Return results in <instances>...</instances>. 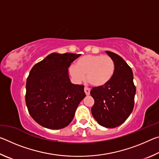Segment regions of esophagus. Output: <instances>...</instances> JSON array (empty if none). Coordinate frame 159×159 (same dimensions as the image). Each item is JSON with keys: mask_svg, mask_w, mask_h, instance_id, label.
<instances>
[{"mask_svg": "<svg viewBox=\"0 0 159 159\" xmlns=\"http://www.w3.org/2000/svg\"><path fill=\"white\" fill-rule=\"evenodd\" d=\"M84 91H85V93L86 95H90V88H88L87 87H85Z\"/></svg>", "mask_w": 159, "mask_h": 159, "instance_id": "esophagus-1", "label": "esophagus"}]
</instances>
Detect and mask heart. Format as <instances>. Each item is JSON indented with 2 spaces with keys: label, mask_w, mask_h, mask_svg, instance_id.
I'll use <instances>...</instances> for the list:
<instances>
[{
  "label": "heart",
  "mask_w": 159,
  "mask_h": 159,
  "mask_svg": "<svg viewBox=\"0 0 159 159\" xmlns=\"http://www.w3.org/2000/svg\"><path fill=\"white\" fill-rule=\"evenodd\" d=\"M115 64L108 55H87L80 58L76 66L69 68V74L76 83H82L85 79L95 87L107 85L114 75Z\"/></svg>",
  "instance_id": "heart-1"
}]
</instances>
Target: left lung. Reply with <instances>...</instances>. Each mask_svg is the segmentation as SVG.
I'll use <instances>...</instances> for the list:
<instances>
[{"mask_svg":"<svg viewBox=\"0 0 159 159\" xmlns=\"http://www.w3.org/2000/svg\"><path fill=\"white\" fill-rule=\"evenodd\" d=\"M106 53L114 61V73L107 85L91 90L95 100L91 111L99 125L114 128L124 123L133 111L136 88L133 71L125 61L116 53Z\"/></svg>","mask_w":159,"mask_h":159,"instance_id":"1","label":"left lung"}]
</instances>
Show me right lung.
I'll return each mask as SVG.
<instances>
[{"label":"right lung","mask_w":159,"mask_h":159,"mask_svg":"<svg viewBox=\"0 0 159 159\" xmlns=\"http://www.w3.org/2000/svg\"><path fill=\"white\" fill-rule=\"evenodd\" d=\"M80 55L53 52L31 69L26 80V104L31 116L43 127H66L85 97L84 86L71 83L69 76V67Z\"/></svg>","instance_id":"add662e5"}]
</instances>
